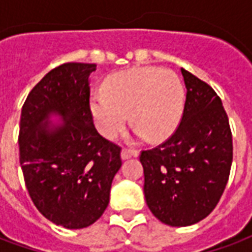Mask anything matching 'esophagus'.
<instances>
[{
	"instance_id": "obj_1",
	"label": "esophagus",
	"mask_w": 252,
	"mask_h": 252,
	"mask_svg": "<svg viewBox=\"0 0 252 252\" xmlns=\"http://www.w3.org/2000/svg\"><path fill=\"white\" fill-rule=\"evenodd\" d=\"M132 157H139V153L137 151H135V150H123L121 151V159L123 160H126V159L132 158Z\"/></svg>"
}]
</instances>
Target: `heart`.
Segmentation results:
<instances>
[{
  "mask_svg": "<svg viewBox=\"0 0 252 252\" xmlns=\"http://www.w3.org/2000/svg\"><path fill=\"white\" fill-rule=\"evenodd\" d=\"M185 105V89L171 70L137 67L117 72L105 83V93L90 98L94 124L105 139H115L129 121L139 137L159 142L178 126Z\"/></svg>",
  "mask_w": 252,
  "mask_h": 252,
  "instance_id": "heart-1",
  "label": "heart"
}]
</instances>
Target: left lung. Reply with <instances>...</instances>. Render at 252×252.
<instances>
[{
	"mask_svg": "<svg viewBox=\"0 0 252 252\" xmlns=\"http://www.w3.org/2000/svg\"><path fill=\"white\" fill-rule=\"evenodd\" d=\"M181 72L186 102L180 126L163 144L140 155L146 202L171 227L195 224L215 209L232 164V133L221 99L191 72Z\"/></svg>",
	"mask_w": 252,
	"mask_h": 252,
	"instance_id": "obj_1",
	"label": "left lung"
}]
</instances>
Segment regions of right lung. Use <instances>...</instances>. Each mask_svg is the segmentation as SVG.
Segmentation results:
<instances>
[{"mask_svg": "<svg viewBox=\"0 0 252 252\" xmlns=\"http://www.w3.org/2000/svg\"><path fill=\"white\" fill-rule=\"evenodd\" d=\"M94 63H64L47 72L21 109L20 164L43 216L67 229L92 225L109 204L120 147L99 135L90 112Z\"/></svg>", "mask_w": 252, "mask_h": 252, "instance_id": "add662e5", "label": "right lung"}]
</instances>
